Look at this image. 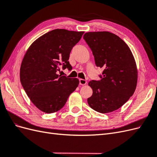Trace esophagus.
I'll return each instance as SVG.
<instances>
[{
    "instance_id": "esophagus-1",
    "label": "esophagus",
    "mask_w": 157,
    "mask_h": 157,
    "mask_svg": "<svg viewBox=\"0 0 157 157\" xmlns=\"http://www.w3.org/2000/svg\"><path fill=\"white\" fill-rule=\"evenodd\" d=\"M86 83H87V81L86 80L80 79V85H82V86H84V85H86Z\"/></svg>"
}]
</instances>
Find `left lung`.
<instances>
[{
    "label": "left lung",
    "mask_w": 157,
    "mask_h": 157,
    "mask_svg": "<svg viewBox=\"0 0 157 157\" xmlns=\"http://www.w3.org/2000/svg\"><path fill=\"white\" fill-rule=\"evenodd\" d=\"M83 38L92 51L97 67L104 68L100 80L88 82L93 90L87 99L88 105L101 113L117 110L136 88L137 69L134 56L124 41L110 32H88Z\"/></svg>",
    "instance_id": "obj_1"
}]
</instances>
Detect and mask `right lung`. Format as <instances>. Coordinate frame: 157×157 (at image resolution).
<instances>
[{"label": "right lung", "instance_id": "right-lung-1", "mask_svg": "<svg viewBox=\"0 0 157 157\" xmlns=\"http://www.w3.org/2000/svg\"><path fill=\"white\" fill-rule=\"evenodd\" d=\"M84 31L57 29L35 40L27 50L20 67V81L31 102L46 113L62 108L78 86V78L57 74L59 67L72 69L70 52Z\"/></svg>", "mask_w": 157, "mask_h": 157}]
</instances>
